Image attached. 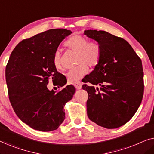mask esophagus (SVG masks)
<instances>
[{"label": "esophagus", "mask_w": 154, "mask_h": 154, "mask_svg": "<svg viewBox=\"0 0 154 154\" xmlns=\"http://www.w3.org/2000/svg\"><path fill=\"white\" fill-rule=\"evenodd\" d=\"M74 86H75V88H76L77 90H80V89H81L82 84H81V82H77L76 83L74 84Z\"/></svg>", "instance_id": "obj_1"}]
</instances>
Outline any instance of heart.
Returning <instances> with one entry per match:
<instances>
[{
  "label": "heart",
  "instance_id": "heart-1",
  "mask_svg": "<svg viewBox=\"0 0 154 154\" xmlns=\"http://www.w3.org/2000/svg\"><path fill=\"white\" fill-rule=\"evenodd\" d=\"M65 46L78 53L76 63L79 65L66 73V79L69 83H77L89 72L87 65L92 68L97 66L100 60V48L97 43L88 42L85 36L78 33L69 38L65 43ZM52 63L57 69H62L61 54L59 51L54 53Z\"/></svg>",
  "mask_w": 154,
  "mask_h": 154
}]
</instances>
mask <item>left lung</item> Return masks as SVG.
Here are the masks:
<instances>
[{"mask_svg":"<svg viewBox=\"0 0 154 154\" xmlns=\"http://www.w3.org/2000/svg\"><path fill=\"white\" fill-rule=\"evenodd\" d=\"M101 50L97 66L83 85L88 93L90 121L113 129L128 123L137 111L144 94L142 63L125 40L104 31L86 30Z\"/></svg>","mask_w":154,"mask_h":154,"instance_id":"obj_1","label":"left lung"}]
</instances>
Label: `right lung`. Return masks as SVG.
I'll return each instance as SVG.
<instances>
[{"instance_id": "add662e5", "label": "right lung", "mask_w": 154, "mask_h": 154, "mask_svg": "<svg viewBox=\"0 0 154 154\" xmlns=\"http://www.w3.org/2000/svg\"><path fill=\"white\" fill-rule=\"evenodd\" d=\"M71 33L67 29H50L23 40L10 54L5 69L10 103L21 121L34 130L57 129L65 119L64 105L75 92L71 85L60 91L47 88L50 80L58 88L66 83L62 77L58 79L60 73L52 59L61 42Z\"/></svg>"}]
</instances>
